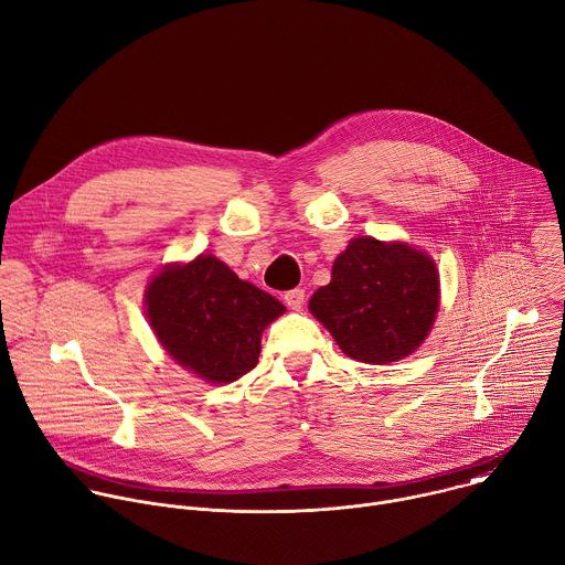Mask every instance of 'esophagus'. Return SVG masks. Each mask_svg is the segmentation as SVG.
Instances as JSON below:
<instances>
[{"instance_id":"obj_1","label":"esophagus","mask_w":565,"mask_h":565,"mask_svg":"<svg viewBox=\"0 0 565 565\" xmlns=\"http://www.w3.org/2000/svg\"><path fill=\"white\" fill-rule=\"evenodd\" d=\"M284 301H286V306H288V308L299 310V308L303 306V301H306V290H301V288H292V290L284 292Z\"/></svg>"}]
</instances>
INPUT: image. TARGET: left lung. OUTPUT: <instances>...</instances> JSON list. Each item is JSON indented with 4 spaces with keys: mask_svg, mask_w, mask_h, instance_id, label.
<instances>
[{
    "mask_svg": "<svg viewBox=\"0 0 565 565\" xmlns=\"http://www.w3.org/2000/svg\"><path fill=\"white\" fill-rule=\"evenodd\" d=\"M439 308L435 262L408 244L352 239L334 259L332 279L310 299V312L339 348L363 363L408 356L428 337Z\"/></svg>",
    "mask_w": 565,
    "mask_h": 565,
    "instance_id": "8db88e82",
    "label": "left lung"
}]
</instances>
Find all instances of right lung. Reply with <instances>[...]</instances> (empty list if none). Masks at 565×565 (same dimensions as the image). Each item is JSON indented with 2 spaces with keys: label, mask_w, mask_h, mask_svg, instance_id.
Segmentation results:
<instances>
[{
  "label": "right lung",
  "mask_w": 565,
  "mask_h": 565,
  "mask_svg": "<svg viewBox=\"0 0 565 565\" xmlns=\"http://www.w3.org/2000/svg\"><path fill=\"white\" fill-rule=\"evenodd\" d=\"M146 306L168 354L213 384L235 382L257 365L264 328L286 310L213 255L159 273Z\"/></svg>",
  "instance_id": "1"
}]
</instances>
